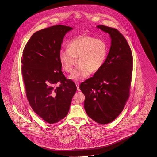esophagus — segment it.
Returning <instances> with one entry per match:
<instances>
[{
    "instance_id": "34e87169",
    "label": "esophagus",
    "mask_w": 157,
    "mask_h": 157,
    "mask_svg": "<svg viewBox=\"0 0 157 157\" xmlns=\"http://www.w3.org/2000/svg\"><path fill=\"white\" fill-rule=\"evenodd\" d=\"M76 87H77V89L78 91H80V85H79V83H76Z\"/></svg>"
}]
</instances>
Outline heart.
Returning <instances> with one entry per match:
<instances>
[{
    "instance_id": "obj_1",
    "label": "heart",
    "mask_w": 157,
    "mask_h": 157,
    "mask_svg": "<svg viewBox=\"0 0 157 157\" xmlns=\"http://www.w3.org/2000/svg\"><path fill=\"white\" fill-rule=\"evenodd\" d=\"M68 49H61L59 59L64 70L70 72L76 59L80 65L74 70L69 78L75 82L84 80L91 72L100 70L106 59L108 47L105 41L87 35H82L71 40Z\"/></svg>"
}]
</instances>
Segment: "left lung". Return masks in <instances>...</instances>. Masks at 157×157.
<instances>
[{
  "label": "left lung",
  "instance_id": "8db88e82",
  "mask_svg": "<svg viewBox=\"0 0 157 157\" xmlns=\"http://www.w3.org/2000/svg\"><path fill=\"white\" fill-rule=\"evenodd\" d=\"M97 27L109 34L110 50L102 67L81 83L80 89L85 97L84 108L88 116L105 124L119 116L129 98L133 58L127 40L117 29L103 25Z\"/></svg>",
  "mask_w": 157,
  "mask_h": 157
}]
</instances>
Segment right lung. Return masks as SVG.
Returning <instances> with one entry per match:
<instances>
[{
	"label": "right lung",
	"mask_w": 157,
	"mask_h": 157,
	"mask_svg": "<svg viewBox=\"0 0 157 157\" xmlns=\"http://www.w3.org/2000/svg\"><path fill=\"white\" fill-rule=\"evenodd\" d=\"M58 25L33 33L21 58L27 100L33 111L50 124L66 117L76 86L62 72L59 59L64 36L72 30Z\"/></svg>",
	"instance_id": "obj_1"
}]
</instances>
